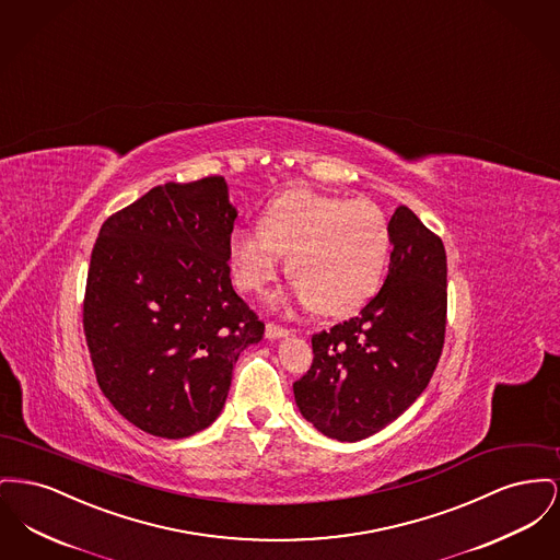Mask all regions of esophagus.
<instances>
[{
  "mask_svg": "<svg viewBox=\"0 0 560 560\" xmlns=\"http://www.w3.org/2000/svg\"><path fill=\"white\" fill-rule=\"evenodd\" d=\"M291 332H293V330L287 328V326H280V324L276 323L266 324L267 339H280V337H287V335H291Z\"/></svg>",
  "mask_w": 560,
  "mask_h": 560,
  "instance_id": "1",
  "label": "esophagus"
}]
</instances>
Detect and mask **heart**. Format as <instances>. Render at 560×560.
I'll use <instances>...</instances> for the list:
<instances>
[{
    "instance_id": "obj_1",
    "label": "heart",
    "mask_w": 560,
    "mask_h": 560,
    "mask_svg": "<svg viewBox=\"0 0 560 560\" xmlns=\"http://www.w3.org/2000/svg\"><path fill=\"white\" fill-rule=\"evenodd\" d=\"M392 250L389 221L369 200L291 191L267 208L264 228L230 237L236 284L261 291L289 257L294 293L326 316H350L380 291Z\"/></svg>"
}]
</instances>
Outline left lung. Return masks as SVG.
<instances>
[{"label":"left lung","mask_w":560,"mask_h":560,"mask_svg":"<svg viewBox=\"0 0 560 560\" xmlns=\"http://www.w3.org/2000/svg\"><path fill=\"white\" fill-rule=\"evenodd\" d=\"M392 255L382 291L358 316L312 337L314 362L293 383L301 415L324 436H373L411 407L441 360L446 253L411 208L389 219Z\"/></svg>","instance_id":"obj_1"}]
</instances>
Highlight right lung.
<instances>
[{
	"mask_svg": "<svg viewBox=\"0 0 560 560\" xmlns=\"http://www.w3.org/2000/svg\"><path fill=\"white\" fill-rule=\"evenodd\" d=\"M236 208L223 177L166 183L112 214L94 242L84 335L116 411L187 439L223 409L237 355L266 324L230 278Z\"/></svg>",
	"mask_w": 560,
	"mask_h": 560,
	"instance_id": "right-lung-1",
	"label": "right lung"
}]
</instances>
